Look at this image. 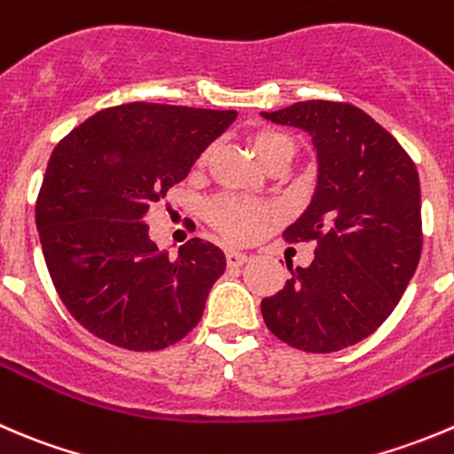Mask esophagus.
I'll use <instances>...</instances> for the list:
<instances>
[{
  "label": "esophagus",
  "instance_id": "1",
  "mask_svg": "<svg viewBox=\"0 0 454 454\" xmlns=\"http://www.w3.org/2000/svg\"><path fill=\"white\" fill-rule=\"evenodd\" d=\"M226 262L231 268L244 266V263L250 262V257L246 253H239V250H226Z\"/></svg>",
  "mask_w": 454,
  "mask_h": 454
}]
</instances>
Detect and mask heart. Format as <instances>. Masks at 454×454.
Returning <instances> with one entry per match:
<instances>
[{"label": "heart", "instance_id": "1", "mask_svg": "<svg viewBox=\"0 0 454 454\" xmlns=\"http://www.w3.org/2000/svg\"><path fill=\"white\" fill-rule=\"evenodd\" d=\"M208 153L210 151H206L204 155L200 157V164H206ZM254 153H257L259 160L263 161V166H268L275 160H281V157L293 160L294 142L288 135L277 133V130H263V133H259L257 137H254ZM208 219L223 237H228V239L248 241L262 231L263 222L268 219V210L263 208V206L254 204V201L223 195L208 206Z\"/></svg>", "mask_w": 454, "mask_h": 454}]
</instances>
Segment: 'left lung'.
Masks as SVG:
<instances>
[{
    "instance_id": "1",
    "label": "left lung",
    "mask_w": 454,
    "mask_h": 454,
    "mask_svg": "<svg viewBox=\"0 0 454 454\" xmlns=\"http://www.w3.org/2000/svg\"><path fill=\"white\" fill-rule=\"evenodd\" d=\"M262 117L306 130L317 186L286 241H315L308 268L262 301L268 330L306 353H334L375 333L421 254L419 175L397 139L362 108L297 101Z\"/></svg>"
}]
</instances>
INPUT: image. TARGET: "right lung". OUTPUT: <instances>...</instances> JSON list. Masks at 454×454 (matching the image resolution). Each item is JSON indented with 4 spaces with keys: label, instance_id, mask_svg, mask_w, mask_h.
I'll return each instance as SVG.
<instances>
[{
    "label": "right lung",
    "instance_id": "obj_1",
    "mask_svg": "<svg viewBox=\"0 0 454 454\" xmlns=\"http://www.w3.org/2000/svg\"><path fill=\"white\" fill-rule=\"evenodd\" d=\"M235 120L237 110L133 101L99 110L57 144L35 222L52 286L88 333L148 353L200 324L226 257L200 237L168 257L144 217Z\"/></svg>",
    "mask_w": 454,
    "mask_h": 454
}]
</instances>
